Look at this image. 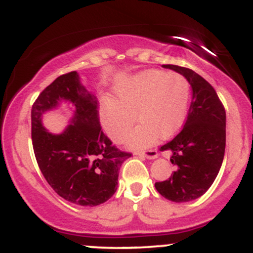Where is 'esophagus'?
Wrapping results in <instances>:
<instances>
[{
  "instance_id": "obj_1",
  "label": "esophagus",
  "mask_w": 253,
  "mask_h": 253,
  "mask_svg": "<svg viewBox=\"0 0 253 253\" xmlns=\"http://www.w3.org/2000/svg\"><path fill=\"white\" fill-rule=\"evenodd\" d=\"M135 155L141 158H148V160H155L158 156L156 150H148L145 152H135Z\"/></svg>"
}]
</instances>
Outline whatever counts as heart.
<instances>
[{
  "instance_id": "heart-1",
  "label": "heart",
  "mask_w": 253,
  "mask_h": 253,
  "mask_svg": "<svg viewBox=\"0 0 253 253\" xmlns=\"http://www.w3.org/2000/svg\"><path fill=\"white\" fill-rule=\"evenodd\" d=\"M190 83L176 72L144 71L129 78L115 91V101L104 102L101 119L107 134L121 141L135 120L139 126L127 138L129 148L151 145L179 132L187 115Z\"/></svg>"
}]
</instances>
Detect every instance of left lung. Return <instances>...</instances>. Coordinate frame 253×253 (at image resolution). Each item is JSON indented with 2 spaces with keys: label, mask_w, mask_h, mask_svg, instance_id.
Returning <instances> with one entry per match:
<instances>
[{
  "label": "left lung",
  "mask_w": 253,
  "mask_h": 253,
  "mask_svg": "<svg viewBox=\"0 0 253 253\" xmlns=\"http://www.w3.org/2000/svg\"><path fill=\"white\" fill-rule=\"evenodd\" d=\"M184 76L192 87V101L184 128L161 146L171 152L176 170L155 184L161 196L175 203L194 201L209 190L222 166L226 149V112L215 88L192 69L163 65Z\"/></svg>",
  "instance_id": "obj_1"
}]
</instances>
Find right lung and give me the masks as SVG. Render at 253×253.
<instances>
[{
  "instance_id": "right-lung-1",
  "label": "right lung",
  "mask_w": 253,
  "mask_h": 253,
  "mask_svg": "<svg viewBox=\"0 0 253 253\" xmlns=\"http://www.w3.org/2000/svg\"><path fill=\"white\" fill-rule=\"evenodd\" d=\"M62 101L75 107L71 124L60 135L43 128L41 116ZM36 160L48 184L60 197L82 207H95L116 192L119 170L132 154L120 151L99 125L96 97L69 72L46 86L31 110Z\"/></svg>"
}]
</instances>
